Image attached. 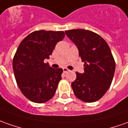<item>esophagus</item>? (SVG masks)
Returning <instances> with one entry per match:
<instances>
[{"mask_svg": "<svg viewBox=\"0 0 128 128\" xmlns=\"http://www.w3.org/2000/svg\"><path fill=\"white\" fill-rule=\"evenodd\" d=\"M62 70H63V72L64 73H67L68 72H69L70 70L68 68H64L63 69H62Z\"/></svg>", "mask_w": 128, "mask_h": 128, "instance_id": "obj_1", "label": "esophagus"}]
</instances>
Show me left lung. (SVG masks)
<instances>
[{
	"mask_svg": "<svg viewBox=\"0 0 128 128\" xmlns=\"http://www.w3.org/2000/svg\"><path fill=\"white\" fill-rule=\"evenodd\" d=\"M84 62V72H76L74 93L86 102L100 100L109 89L115 72V61L106 41L96 32L84 29L66 31Z\"/></svg>",
	"mask_w": 128,
	"mask_h": 128,
	"instance_id": "left-lung-1",
	"label": "left lung"
}]
</instances>
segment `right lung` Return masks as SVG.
<instances>
[{"label":"right lung","mask_w":128,"mask_h":128,"mask_svg":"<svg viewBox=\"0 0 128 128\" xmlns=\"http://www.w3.org/2000/svg\"><path fill=\"white\" fill-rule=\"evenodd\" d=\"M64 38L63 31H35L22 40L16 52L12 63L16 81L22 93L33 102H45L55 94L62 70L51 68L44 60Z\"/></svg>","instance_id":"obj_1"}]
</instances>
